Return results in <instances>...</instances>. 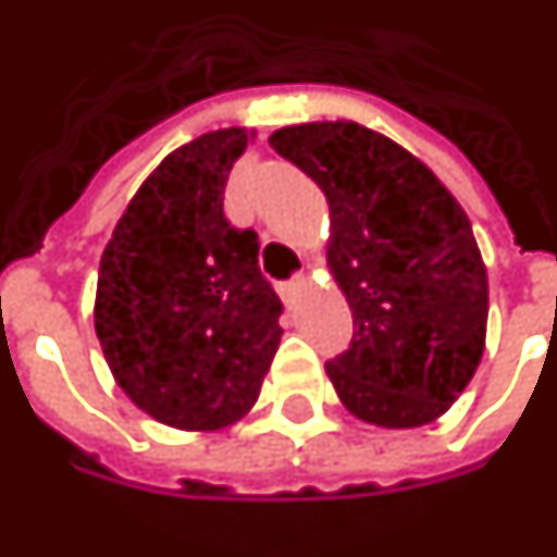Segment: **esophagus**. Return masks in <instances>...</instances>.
Returning a JSON list of instances; mask_svg holds the SVG:
<instances>
[{"instance_id":"esophagus-1","label":"esophagus","mask_w":557,"mask_h":557,"mask_svg":"<svg viewBox=\"0 0 557 557\" xmlns=\"http://www.w3.org/2000/svg\"><path fill=\"white\" fill-rule=\"evenodd\" d=\"M305 286V277H295L286 286H280V298H283V305L295 307V298H298V289Z\"/></svg>"}]
</instances>
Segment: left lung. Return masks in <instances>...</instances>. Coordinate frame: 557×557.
<instances>
[{"label":"left lung","mask_w":557,"mask_h":557,"mask_svg":"<svg viewBox=\"0 0 557 557\" xmlns=\"http://www.w3.org/2000/svg\"><path fill=\"white\" fill-rule=\"evenodd\" d=\"M268 144L329 198V271L352 344L325 364L349 413L380 428L441 419L480 368L488 277L468 213L425 162L352 120L277 129Z\"/></svg>","instance_id":"left-lung-1"}]
</instances>
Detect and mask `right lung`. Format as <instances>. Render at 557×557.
<instances>
[{
  "instance_id": "1",
  "label": "right lung",
  "mask_w": 557,
  "mask_h": 557,
  "mask_svg": "<svg viewBox=\"0 0 557 557\" xmlns=\"http://www.w3.org/2000/svg\"><path fill=\"white\" fill-rule=\"evenodd\" d=\"M252 138L232 126L169 153L99 262L92 317L116 386L181 431H220L250 413L283 337L259 238L223 213L228 171Z\"/></svg>"
}]
</instances>
